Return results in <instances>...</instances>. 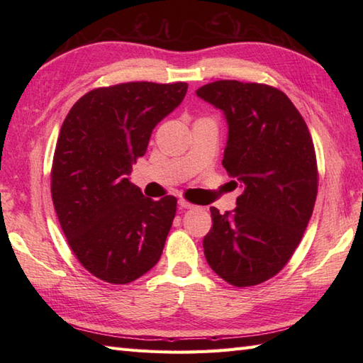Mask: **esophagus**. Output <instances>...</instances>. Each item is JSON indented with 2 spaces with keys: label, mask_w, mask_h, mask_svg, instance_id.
<instances>
[{
  "label": "esophagus",
  "mask_w": 363,
  "mask_h": 363,
  "mask_svg": "<svg viewBox=\"0 0 363 363\" xmlns=\"http://www.w3.org/2000/svg\"><path fill=\"white\" fill-rule=\"evenodd\" d=\"M179 207L181 209H194V204H190L186 199H179Z\"/></svg>",
  "instance_id": "34e87169"
}]
</instances>
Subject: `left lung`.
<instances>
[{"label":"left lung","instance_id":"8db88e82","mask_svg":"<svg viewBox=\"0 0 363 363\" xmlns=\"http://www.w3.org/2000/svg\"><path fill=\"white\" fill-rule=\"evenodd\" d=\"M196 95L223 112V167L242 189L233 212L211 207L207 264L235 287L265 282L290 260L317 199V157L304 118L284 91L265 84L217 81Z\"/></svg>","mask_w":363,"mask_h":363}]
</instances>
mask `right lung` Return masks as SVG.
I'll return each mask as SVG.
<instances>
[{"instance_id": "obj_1", "label": "right lung", "mask_w": 363, "mask_h": 363, "mask_svg": "<svg viewBox=\"0 0 363 363\" xmlns=\"http://www.w3.org/2000/svg\"><path fill=\"white\" fill-rule=\"evenodd\" d=\"M186 82H126L89 91L60 128L51 169L57 218L82 267L128 284L157 264L176 198H146L129 174L157 123L187 94Z\"/></svg>"}]
</instances>
